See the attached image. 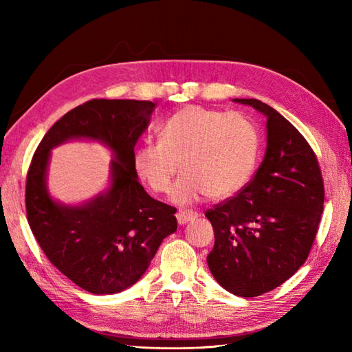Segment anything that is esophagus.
Instances as JSON below:
<instances>
[{
    "instance_id": "34e87169",
    "label": "esophagus",
    "mask_w": 352,
    "mask_h": 352,
    "mask_svg": "<svg viewBox=\"0 0 352 352\" xmlns=\"http://www.w3.org/2000/svg\"><path fill=\"white\" fill-rule=\"evenodd\" d=\"M175 216H177L178 223H180V226H184V223H188L189 221L198 218V213L195 210H183L182 208V210L177 212Z\"/></svg>"
}]
</instances>
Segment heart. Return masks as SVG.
I'll list each match as a JSON object with an SVG mask.
<instances>
[{
	"mask_svg": "<svg viewBox=\"0 0 352 352\" xmlns=\"http://www.w3.org/2000/svg\"><path fill=\"white\" fill-rule=\"evenodd\" d=\"M257 149V130L245 115L189 106L163 124L159 142L136 149L134 169L153 192L168 193L182 163L172 198L190 204L241 190L256 168Z\"/></svg>",
	"mask_w": 352,
	"mask_h": 352,
	"instance_id": "heart-1",
	"label": "heart"
}]
</instances>
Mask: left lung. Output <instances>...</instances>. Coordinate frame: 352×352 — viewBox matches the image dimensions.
Instances as JSON below:
<instances>
[{"instance_id": "left-lung-1", "label": "left lung", "mask_w": 352, "mask_h": 352, "mask_svg": "<svg viewBox=\"0 0 352 352\" xmlns=\"http://www.w3.org/2000/svg\"><path fill=\"white\" fill-rule=\"evenodd\" d=\"M234 101L267 118V146L252 180L206 212L214 231L207 265L223 289L251 298L281 286L305 263L325 192L316 154L302 134L265 102Z\"/></svg>"}]
</instances>
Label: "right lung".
<instances>
[{
  "mask_svg": "<svg viewBox=\"0 0 352 352\" xmlns=\"http://www.w3.org/2000/svg\"><path fill=\"white\" fill-rule=\"evenodd\" d=\"M154 107L151 101H86L51 126L30 163L28 226L51 263L95 295L118 294L133 286L163 239L177 230V208L149 197L134 169V146ZM80 137L100 140L112 149V186L85 206L57 205L44 184L49 151L65 140Z\"/></svg>",
  "mask_w": 352,
  "mask_h": 352,
  "instance_id": "1",
  "label": "right lung"
}]
</instances>
